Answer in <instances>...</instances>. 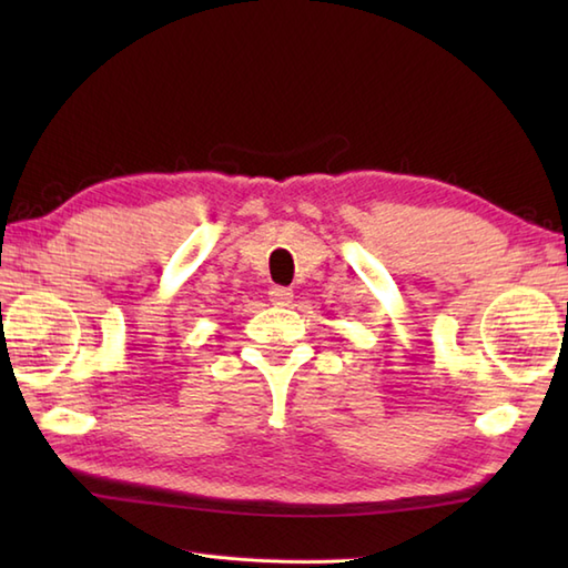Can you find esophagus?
Masks as SVG:
<instances>
[{
	"label": "esophagus",
	"mask_w": 568,
	"mask_h": 568,
	"mask_svg": "<svg viewBox=\"0 0 568 568\" xmlns=\"http://www.w3.org/2000/svg\"><path fill=\"white\" fill-rule=\"evenodd\" d=\"M268 297H271V303L277 305V307H285V305L293 303V293L287 291V287H281V285H273Z\"/></svg>",
	"instance_id": "obj_1"
}]
</instances>
